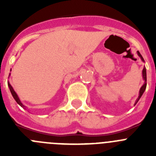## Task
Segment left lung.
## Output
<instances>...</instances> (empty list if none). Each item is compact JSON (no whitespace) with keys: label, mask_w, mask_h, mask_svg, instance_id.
<instances>
[{"label":"left lung","mask_w":156,"mask_h":156,"mask_svg":"<svg viewBox=\"0 0 156 156\" xmlns=\"http://www.w3.org/2000/svg\"><path fill=\"white\" fill-rule=\"evenodd\" d=\"M137 55H138L139 57L140 58V59H141V61H142L143 62H144V58H143V57H142V56H141V55H140V52H139L138 51H137ZM142 77H143V80H144V84L142 85V87H140V90H139V96H138V98H137V100H136V101H135V104L134 105L137 104V101H138L140 100V98H141L142 94H144V90H145L146 86H147V83H146V81H147V76H146V69H145V67H144V69H143V70H142Z\"/></svg>","instance_id":"8db88e82"}]
</instances>
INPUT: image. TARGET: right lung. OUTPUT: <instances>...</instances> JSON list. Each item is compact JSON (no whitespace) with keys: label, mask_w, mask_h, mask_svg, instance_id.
<instances>
[{"label":"right lung","mask_w":156,"mask_h":156,"mask_svg":"<svg viewBox=\"0 0 156 156\" xmlns=\"http://www.w3.org/2000/svg\"><path fill=\"white\" fill-rule=\"evenodd\" d=\"M11 70H12V69H11ZM10 75H11V73L9 74V76H10ZM8 87H9V89H10V91H11V93H12V96H13L14 99H15V100H16V102H17L18 104L19 105L21 106L22 108H24V109H26V108H27V107H26V106H25L24 105H23V103L21 102V101H20V99H19V96H18V94H17L16 93V91H15V90H14L13 87H12V85L10 84V83L8 82Z\"/></svg>","instance_id":"add662e5"}]
</instances>
